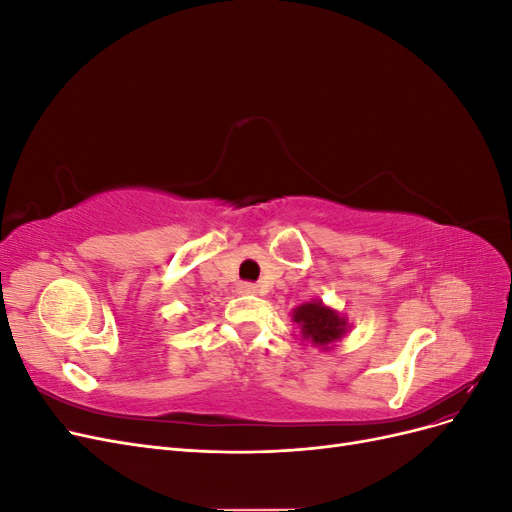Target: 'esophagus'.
<instances>
[{
	"label": "esophagus",
	"instance_id": "obj_1",
	"mask_svg": "<svg viewBox=\"0 0 512 512\" xmlns=\"http://www.w3.org/2000/svg\"><path fill=\"white\" fill-rule=\"evenodd\" d=\"M256 290H258V286L252 284V282H243V284L239 286V292H243V294H254Z\"/></svg>",
	"mask_w": 512,
	"mask_h": 512
}]
</instances>
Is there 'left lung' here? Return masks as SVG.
<instances>
[{
    "label": "left lung",
    "instance_id": "8db88e82",
    "mask_svg": "<svg viewBox=\"0 0 512 512\" xmlns=\"http://www.w3.org/2000/svg\"><path fill=\"white\" fill-rule=\"evenodd\" d=\"M292 320L299 324L303 339L320 348H329L348 331V320L322 301H309L299 305L292 312Z\"/></svg>",
    "mask_w": 512,
    "mask_h": 512
}]
</instances>
